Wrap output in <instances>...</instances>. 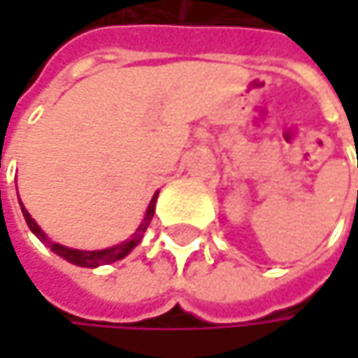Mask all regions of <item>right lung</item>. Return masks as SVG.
Masks as SVG:
<instances>
[{"label":"right lung","instance_id":"right-lung-1","mask_svg":"<svg viewBox=\"0 0 358 358\" xmlns=\"http://www.w3.org/2000/svg\"><path fill=\"white\" fill-rule=\"evenodd\" d=\"M155 201H157V194L151 199L149 209H147V215H145L143 224L138 226V230L132 234V238H128V241H124L122 245L111 247V249H106V250H76V249H68V247H62V245H57V243L47 241V236L41 232V228L36 226L35 220L29 215V211L22 207V203H20V207H22L24 220H27L29 228L33 230V234L38 236L43 243H47V245H49V249L53 250V252H57L59 257H64L66 261H70V263H74V265H80V267H97V265H106V263H113V261H117V259H124L130 250L134 249V247L143 241V234H145V230H147V226H149V222H151V217H153V211H155Z\"/></svg>","mask_w":358,"mask_h":358}]
</instances>
